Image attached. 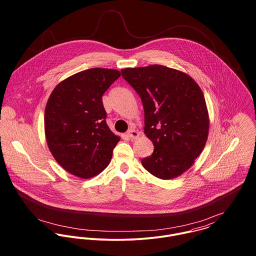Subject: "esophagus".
I'll list each match as a JSON object with an SVG mask.
<instances>
[{"instance_id":"34e87169","label":"esophagus","mask_w":256,"mask_h":256,"mask_svg":"<svg viewBox=\"0 0 256 256\" xmlns=\"http://www.w3.org/2000/svg\"><path fill=\"white\" fill-rule=\"evenodd\" d=\"M127 136L129 138H131V139H137L139 137V133L136 130H134V129H130L128 131V133H127Z\"/></svg>"}]
</instances>
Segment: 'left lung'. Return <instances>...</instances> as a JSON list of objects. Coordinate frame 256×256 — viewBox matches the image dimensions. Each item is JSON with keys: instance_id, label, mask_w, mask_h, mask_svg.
<instances>
[{"instance_id": "1", "label": "left lung", "mask_w": 256, "mask_h": 256, "mask_svg": "<svg viewBox=\"0 0 256 256\" xmlns=\"http://www.w3.org/2000/svg\"><path fill=\"white\" fill-rule=\"evenodd\" d=\"M121 73L141 98L144 131L154 144L143 166L160 180L182 176L208 139L210 121L202 90L189 74L162 65L126 68Z\"/></svg>"}]
</instances>
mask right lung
I'll list each match as a JSON object with an SVG mask.
<instances>
[{
    "mask_svg": "<svg viewBox=\"0 0 256 256\" xmlns=\"http://www.w3.org/2000/svg\"><path fill=\"white\" fill-rule=\"evenodd\" d=\"M121 76L114 69L92 68L60 82L44 113L48 148L56 162L80 178L100 174L120 141L106 124L102 96Z\"/></svg>",
    "mask_w": 256,
    "mask_h": 256,
    "instance_id": "right-lung-1",
    "label": "right lung"
}]
</instances>
